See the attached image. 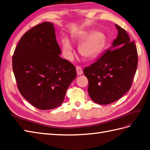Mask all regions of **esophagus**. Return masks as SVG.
<instances>
[{
    "instance_id": "34e87169",
    "label": "esophagus",
    "mask_w": 150,
    "mask_h": 150,
    "mask_svg": "<svg viewBox=\"0 0 150 150\" xmlns=\"http://www.w3.org/2000/svg\"><path fill=\"white\" fill-rule=\"evenodd\" d=\"M76 73H77V75H80L83 74V71L82 68L79 67V66H76Z\"/></svg>"
}]
</instances>
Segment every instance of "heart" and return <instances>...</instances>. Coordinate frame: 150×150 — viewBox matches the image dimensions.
<instances>
[{"mask_svg": "<svg viewBox=\"0 0 150 150\" xmlns=\"http://www.w3.org/2000/svg\"><path fill=\"white\" fill-rule=\"evenodd\" d=\"M75 40L82 41L79 47L80 54L88 59H93L100 54L106 45V37L101 32L93 30L79 33L74 37ZM63 49L68 59L72 57V45L68 39L63 41Z\"/></svg>", "mask_w": 150, "mask_h": 150, "instance_id": "heart-1", "label": "heart"}]
</instances>
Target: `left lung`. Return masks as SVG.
<instances>
[{"instance_id":"8db88e82","label":"left lung","mask_w":150,"mask_h":150,"mask_svg":"<svg viewBox=\"0 0 150 150\" xmlns=\"http://www.w3.org/2000/svg\"><path fill=\"white\" fill-rule=\"evenodd\" d=\"M118 36L112 47L91 66L83 69L89 82L88 93L99 105H108L129 91L137 67L135 42H130L125 30L118 25Z\"/></svg>"}]
</instances>
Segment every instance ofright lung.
<instances>
[{
    "instance_id": "right-lung-1",
    "label": "right lung",
    "mask_w": 150,
    "mask_h": 150,
    "mask_svg": "<svg viewBox=\"0 0 150 150\" xmlns=\"http://www.w3.org/2000/svg\"><path fill=\"white\" fill-rule=\"evenodd\" d=\"M61 49L51 23L45 21L21 37L13 56V70L22 96L45 110L62 104L76 76L75 67L59 56Z\"/></svg>"
}]
</instances>
